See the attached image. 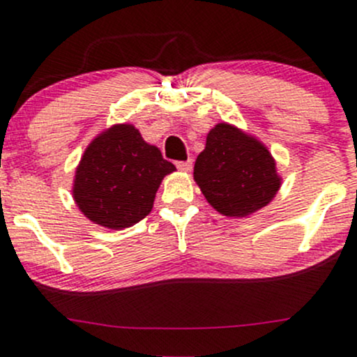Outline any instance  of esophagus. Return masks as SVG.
<instances>
[{"label": "esophagus", "mask_w": 357, "mask_h": 357, "mask_svg": "<svg viewBox=\"0 0 357 357\" xmlns=\"http://www.w3.org/2000/svg\"><path fill=\"white\" fill-rule=\"evenodd\" d=\"M176 167H178L179 171L188 172V171H191V167H193V160H191V159L178 160V162H176Z\"/></svg>", "instance_id": "1"}]
</instances>
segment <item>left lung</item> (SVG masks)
<instances>
[{
    "mask_svg": "<svg viewBox=\"0 0 357 357\" xmlns=\"http://www.w3.org/2000/svg\"><path fill=\"white\" fill-rule=\"evenodd\" d=\"M193 176L206 202L227 217L261 210L281 185L268 149L229 123L211 128Z\"/></svg>",
    "mask_w": 357,
    "mask_h": 357,
    "instance_id": "obj_1",
    "label": "left lung"
}]
</instances>
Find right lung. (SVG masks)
Instances as JSON below:
<instances>
[{
	"mask_svg": "<svg viewBox=\"0 0 357 357\" xmlns=\"http://www.w3.org/2000/svg\"><path fill=\"white\" fill-rule=\"evenodd\" d=\"M176 171L134 125H113L89 144L74 179V202L98 225L120 230L151 213L162 178Z\"/></svg>",
	"mask_w": 357,
	"mask_h": 357,
	"instance_id": "1",
	"label": "right lung"
}]
</instances>
